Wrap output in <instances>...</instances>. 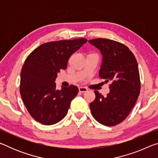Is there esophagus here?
<instances>
[{
	"mask_svg": "<svg viewBox=\"0 0 158 158\" xmlns=\"http://www.w3.org/2000/svg\"><path fill=\"white\" fill-rule=\"evenodd\" d=\"M79 90L80 93H85V92L88 91V89L85 87H81H81L79 88Z\"/></svg>",
	"mask_w": 158,
	"mask_h": 158,
	"instance_id": "1",
	"label": "esophagus"
}]
</instances>
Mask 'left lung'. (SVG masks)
<instances>
[{
    "label": "left lung",
    "instance_id": "obj_1",
    "mask_svg": "<svg viewBox=\"0 0 158 158\" xmlns=\"http://www.w3.org/2000/svg\"><path fill=\"white\" fill-rule=\"evenodd\" d=\"M89 42L102 56L99 76L111 82L106 97L95 90L90 111L100 123L114 126L126 118L137 100L141 88L138 64L129 48L120 42L104 38Z\"/></svg>",
    "mask_w": 158,
    "mask_h": 158
}]
</instances>
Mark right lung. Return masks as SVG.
<instances>
[{"label": "right lung", "mask_w": 158, "mask_h": 158, "mask_svg": "<svg viewBox=\"0 0 158 158\" xmlns=\"http://www.w3.org/2000/svg\"><path fill=\"white\" fill-rule=\"evenodd\" d=\"M84 38L42 44L26 58L20 74V93L29 114L47 125L60 121L79 89L76 85L56 89V79L65 69L70 56L86 43Z\"/></svg>", "instance_id": "obj_1"}]
</instances>
